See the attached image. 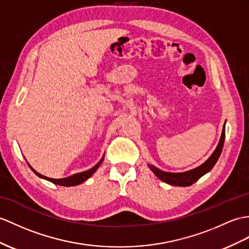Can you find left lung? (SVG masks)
Wrapping results in <instances>:
<instances>
[{
    "label": "left lung",
    "instance_id": "8db88e82",
    "mask_svg": "<svg viewBox=\"0 0 249 249\" xmlns=\"http://www.w3.org/2000/svg\"><path fill=\"white\" fill-rule=\"evenodd\" d=\"M225 124H224L220 142H219V143H217L214 152L212 153L209 159L204 163H202L201 166L192 169V170L186 171V172H179V173L165 172V171L160 170V169L156 168L155 166L151 165V163H148V167L151 169V171H152L157 178L169 185L180 186V187H187V186L192 185L193 183H196L197 179L201 178L203 175L208 173L211 169L213 168L217 160H219V157H220V155L222 153V150H223L224 141H225Z\"/></svg>",
    "mask_w": 249,
    "mask_h": 249
}]
</instances>
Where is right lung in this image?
<instances>
[{
  "mask_svg": "<svg viewBox=\"0 0 249 249\" xmlns=\"http://www.w3.org/2000/svg\"><path fill=\"white\" fill-rule=\"evenodd\" d=\"M104 159H105V155H104V157H102V159H101V160H100L98 163H97V165H96L95 167H93L92 169H89V170L84 171V172H80V173H77V174H74V175H71V177L65 178H51L44 177V175H42V174H40V173H38L37 171H36L35 169H34L32 166H30L28 162H27V163H28L29 168L33 170V172H34L36 175H38V177H39L40 178L46 179V180L51 181V183H53V184H54V185L64 186V187H71V186L80 185V184L84 183V181H86L87 179H89V178L90 177H92V175L96 172L97 169L99 168V166L101 165V162L104 161Z\"/></svg>",
  "mask_w": 249,
  "mask_h": 249,
  "instance_id": "1",
  "label": "right lung"
}]
</instances>
